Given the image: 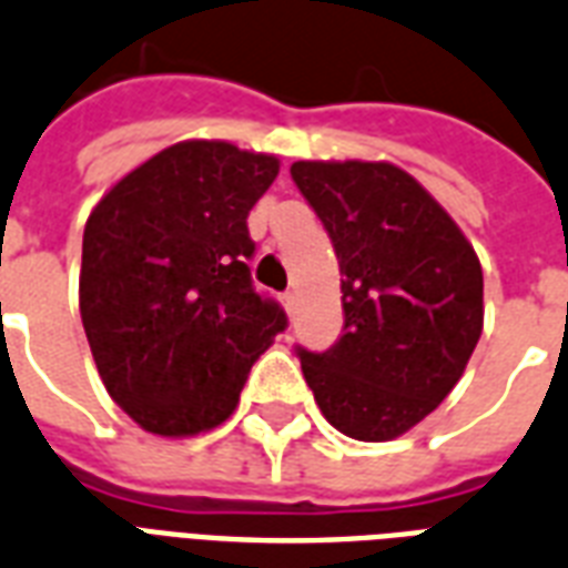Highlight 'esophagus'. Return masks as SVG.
<instances>
[{
	"instance_id": "obj_1",
	"label": "esophagus",
	"mask_w": 568,
	"mask_h": 568,
	"mask_svg": "<svg viewBox=\"0 0 568 568\" xmlns=\"http://www.w3.org/2000/svg\"><path fill=\"white\" fill-rule=\"evenodd\" d=\"M280 301H283L285 313H292V310H294V292H285L283 297H280Z\"/></svg>"
}]
</instances>
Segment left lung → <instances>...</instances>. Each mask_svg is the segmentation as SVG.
I'll return each mask as SVG.
<instances>
[{"instance_id":"8db88e82","label":"left lung","mask_w":568,"mask_h":568,"mask_svg":"<svg viewBox=\"0 0 568 568\" xmlns=\"http://www.w3.org/2000/svg\"><path fill=\"white\" fill-rule=\"evenodd\" d=\"M342 274L345 327L303 378L324 419L354 440H393L465 375L483 333V267L440 202L387 160H297Z\"/></svg>"}]
</instances>
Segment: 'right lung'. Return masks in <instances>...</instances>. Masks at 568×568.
I'll return each instance as SVG.
<instances>
[{
  "mask_svg": "<svg viewBox=\"0 0 568 568\" xmlns=\"http://www.w3.org/2000/svg\"><path fill=\"white\" fill-rule=\"evenodd\" d=\"M280 158L184 140L115 181L82 232L80 315L112 402L160 438L226 423L285 331L253 288L250 207Z\"/></svg>",
  "mask_w": 568,
  "mask_h": 568,
  "instance_id": "1",
  "label": "right lung"
}]
</instances>
